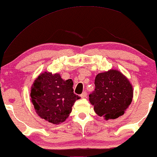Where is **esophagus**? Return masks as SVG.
Returning <instances> with one entry per match:
<instances>
[{
    "label": "esophagus",
    "mask_w": 157,
    "mask_h": 157,
    "mask_svg": "<svg viewBox=\"0 0 157 157\" xmlns=\"http://www.w3.org/2000/svg\"><path fill=\"white\" fill-rule=\"evenodd\" d=\"M80 97H81V98H86V97H87V93L85 92V91H84V92H83V93H82V94L80 95Z\"/></svg>",
    "instance_id": "esophagus-1"
}]
</instances>
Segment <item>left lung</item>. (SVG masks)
I'll return each instance as SVG.
<instances>
[{
    "label": "left lung",
    "mask_w": 157,
    "mask_h": 157,
    "mask_svg": "<svg viewBox=\"0 0 157 157\" xmlns=\"http://www.w3.org/2000/svg\"><path fill=\"white\" fill-rule=\"evenodd\" d=\"M95 86L94 91L89 95V101L98 116L109 120L124 114L132 102L133 90L122 72L110 69L99 73L95 79Z\"/></svg>",
    "instance_id": "obj_1"
}]
</instances>
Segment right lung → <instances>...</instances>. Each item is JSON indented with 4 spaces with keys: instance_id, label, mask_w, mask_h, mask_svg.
<instances>
[{
    "instance_id": "obj_1",
    "label": "right lung",
    "mask_w": 157,
    "mask_h": 157,
    "mask_svg": "<svg viewBox=\"0 0 157 157\" xmlns=\"http://www.w3.org/2000/svg\"><path fill=\"white\" fill-rule=\"evenodd\" d=\"M73 81L64 80L59 74L41 73L32 85L30 97L39 117L58 124L68 118L72 107L80 97L75 94Z\"/></svg>"
}]
</instances>
